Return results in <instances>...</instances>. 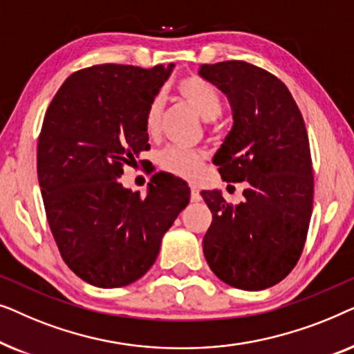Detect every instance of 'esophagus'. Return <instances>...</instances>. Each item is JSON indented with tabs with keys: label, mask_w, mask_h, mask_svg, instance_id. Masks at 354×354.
Returning a JSON list of instances; mask_svg holds the SVG:
<instances>
[{
	"label": "esophagus",
	"mask_w": 354,
	"mask_h": 354,
	"mask_svg": "<svg viewBox=\"0 0 354 354\" xmlns=\"http://www.w3.org/2000/svg\"><path fill=\"white\" fill-rule=\"evenodd\" d=\"M190 200H192L193 203H196V201H200V200H201L200 190H198V188H196L195 185H192V187H190Z\"/></svg>",
	"instance_id": "esophagus-1"
}]
</instances>
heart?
Here are the masks:
<instances>
[{
	"label": "heart",
	"mask_w": 354,
	"mask_h": 354,
	"mask_svg": "<svg viewBox=\"0 0 354 354\" xmlns=\"http://www.w3.org/2000/svg\"><path fill=\"white\" fill-rule=\"evenodd\" d=\"M177 96L205 120H214L222 111V101L217 90L206 80L196 75L183 77L176 85ZM162 98L156 96L149 103L145 113V130L151 138H156L161 132ZM206 153L200 149L169 148L161 154L159 164L162 171L172 176L193 180L200 176L206 162Z\"/></svg>",
	"instance_id": "obj_1"
}]
</instances>
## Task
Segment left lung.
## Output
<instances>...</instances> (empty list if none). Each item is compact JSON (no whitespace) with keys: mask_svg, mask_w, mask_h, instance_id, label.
<instances>
[{"mask_svg":"<svg viewBox=\"0 0 354 354\" xmlns=\"http://www.w3.org/2000/svg\"><path fill=\"white\" fill-rule=\"evenodd\" d=\"M203 79L230 101L234 127L214 156L227 183L245 182V200L201 192L212 212L203 253L222 282L241 290L279 283L297 266L313 212L314 176L306 125L287 86L245 61L203 64Z\"/></svg>","mask_w":354,"mask_h":354,"instance_id":"left-lung-1","label":"left lung"}]
</instances>
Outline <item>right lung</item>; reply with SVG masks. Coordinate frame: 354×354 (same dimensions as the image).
<instances>
[{
  "label": "right lung",
  "mask_w": 354,
  "mask_h": 354,
  "mask_svg": "<svg viewBox=\"0 0 354 354\" xmlns=\"http://www.w3.org/2000/svg\"><path fill=\"white\" fill-rule=\"evenodd\" d=\"M172 67L77 71L43 119L37 172L48 224L64 263L95 287H125L147 274L162 235L190 201L177 178L154 176L147 196L119 180L149 149L145 113Z\"/></svg>",
  "instance_id": "obj_1"
}]
</instances>
